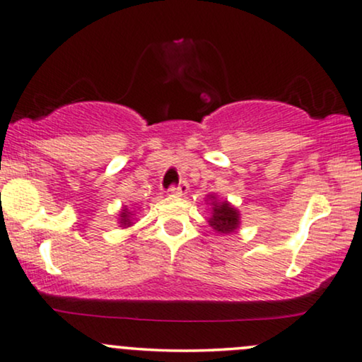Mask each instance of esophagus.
I'll return each mask as SVG.
<instances>
[{
	"mask_svg": "<svg viewBox=\"0 0 362 362\" xmlns=\"http://www.w3.org/2000/svg\"><path fill=\"white\" fill-rule=\"evenodd\" d=\"M187 190H189V184L185 180H180L177 185H172L168 192H172L173 195H185Z\"/></svg>",
	"mask_w": 362,
	"mask_h": 362,
	"instance_id": "1",
	"label": "esophagus"
}]
</instances>
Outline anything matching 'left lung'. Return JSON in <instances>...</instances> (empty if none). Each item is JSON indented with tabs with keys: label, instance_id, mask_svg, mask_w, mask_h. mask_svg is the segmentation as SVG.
<instances>
[{
	"label": "left lung",
	"instance_id": "left-lung-1",
	"mask_svg": "<svg viewBox=\"0 0 362 362\" xmlns=\"http://www.w3.org/2000/svg\"><path fill=\"white\" fill-rule=\"evenodd\" d=\"M212 199V217L209 218V223L217 234L228 235L237 230L239 227V212L227 202H217L215 197Z\"/></svg>",
	"mask_w": 362,
	"mask_h": 362
}]
</instances>
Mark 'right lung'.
Here are the masks:
<instances>
[{"mask_svg":"<svg viewBox=\"0 0 362 362\" xmlns=\"http://www.w3.org/2000/svg\"><path fill=\"white\" fill-rule=\"evenodd\" d=\"M132 217H134V214L128 212V209H123L122 214H120V227H123V228L130 227L132 223H134V222H132V221H134Z\"/></svg>","mask_w":362,"mask_h":362,"instance_id":"obj_1","label":"right lung"}]
</instances>
